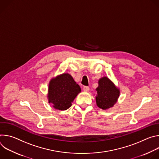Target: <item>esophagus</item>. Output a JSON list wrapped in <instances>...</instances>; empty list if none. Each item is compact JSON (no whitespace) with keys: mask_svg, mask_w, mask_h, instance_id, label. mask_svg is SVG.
I'll return each instance as SVG.
<instances>
[{"mask_svg":"<svg viewBox=\"0 0 159 159\" xmlns=\"http://www.w3.org/2000/svg\"><path fill=\"white\" fill-rule=\"evenodd\" d=\"M83 90H84V91L87 92V91H89V87H87V86H84V87H83Z\"/></svg>","mask_w":159,"mask_h":159,"instance_id":"1","label":"esophagus"}]
</instances>
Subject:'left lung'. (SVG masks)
<instances>
[{
	"instance_id": "left-lung-1",
	"label": "left lung",
	"mask_w": 159,
	"mask_h": 159,
	"mask_svg": "<svg viewBox=\"0 0 159 159\" xmlns=\"http://www.w3.org/2000/svg\"><path fill=\"white\" fill-rule=\"evenodd\" d=\"M98 84L96 96L97 106L104 110L112 107L117 102L120 96V89L106 77L100 79Z\"/></svg>"
}]
</instances>
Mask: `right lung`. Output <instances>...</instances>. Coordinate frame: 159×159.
I'll list each match as a JSON object with an SVG mask.
<instances>
[{
  "label": "right lung",
  "mask_w": 159,
  "mask_h": 159,
  "mask_svg": "<svg viewBox=\"0 0 159 159\" xmlns=\"http://www.w3.org/2000/svg\"><path fill=\"white\" fill-rule=\"evenodd\" d=\"M81 92L80 86L69 74H63L53 78L48 85V102L58 110H66Z\"/></svg>",
  "instance_id": "obj_1"
}]
</instances>
